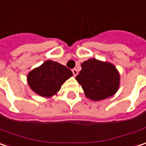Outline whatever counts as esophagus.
I'll return each mask as SVG.
<instances>
[{"instance_id": "obj_1", "label": "esophagus", "mask_w": 146, "mask_h": 146, "mask_svg": "<svg viewBox=\"0 0 146 146\" xmlns=\"http://www.w3.org/2000/svg\"><path fill=\"white\" fill-rule=\"evenodd\" d=\"M72 72H73V74H74V75H75V76H76V75H78V71H77L75 68H74V69L72 70Z\"/></svg>"}]
</instances>
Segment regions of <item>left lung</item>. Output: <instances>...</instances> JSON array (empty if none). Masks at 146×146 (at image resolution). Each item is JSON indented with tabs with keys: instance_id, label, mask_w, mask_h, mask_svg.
Returning <instances> with one entry per match:
<instances>
[{
	"instance_id": "8db88e82",
	"label": "left lung",
	"mask_w": 146,
	"mask_h": 146,
	"mask_svg": "<svg viewBox=\"0 0 146 146\" xmlns=\"http://www.w3.org/2000/svg\"><path fill=\"white\" fill-rule=\"evenodd\" d=\"M81 67L75 80L81 85L87 98L100 101L116 93L120 88L121 76L112 63L90 58L84 62Z\"/></svg>"
}]
</instances>
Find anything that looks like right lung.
Returning a JSON list of instances; mask_svg holds the SVG:
<instances>
[{
    "label": "right lung",
    "mask_w": 146,
    "mask_h": 146,
    "mask_svg": "<svg viewBox=\"0 0 146 146\" xmlns=\"http://www.w3.org/2000/svg\"><path fill=\"white\" fill-rule=\"evenodd\" d=\"M72 75V71L64 65L46 60L28 73L27 84L37 95L50 98L58 92L62 85Z\"/></svg>",
    "instance_id": "right-lung-1"
}]
</instances>
